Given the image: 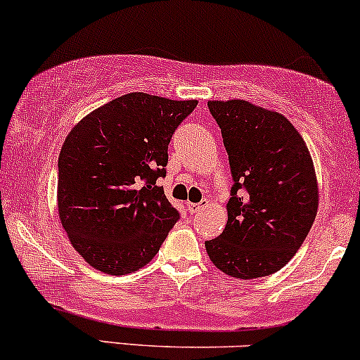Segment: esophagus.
<instances>
[{
	"mask_svg": "<svg viewBox=\"0 0 360 360\" xmlns=\"http://www.w3.org/2000/svg\"><path fill=\"white\" fill-rule=\"evenodd\" d=\"M207 199H202L201 202H188V210H189V213H198V211H201V210H205V207L207 206Z\"/></svg>",
	"mask_w": 360,
	"mask_h": 360,
	"instance_id": "esophagus-1",
	"label": "esophagus"
}]
</instances>
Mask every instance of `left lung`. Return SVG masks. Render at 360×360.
Listing matches in <instances>:
<instances>
[{"mask_svg":"<svg viewBox=\"0 0 360 360\" xmlns=\"http://www.w3.org/2000/svg\"><path fill=\"white\" fill-rule=\"evenodd\" d=\"M233 174L228 223L206 241L216 268L235 278L278 271L309 235L319 207L314 161L304 137L278 112L246 101H210Z\"/></svg>","mask_w":360,"mask_h":360,"instance_id":"1","label":"left lung"}]
</instances>
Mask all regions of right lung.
<instances>
[{
	"label": "right lung",
	"mask_w": 360,
	"mask_h": 360,
	"mask_svg": "<svg viewBox=\"0 0 360 360\" xmlns=\"http://www.w3.org/2000/svg\"><path fill=\"white\" fill-rule=\"evenodd\" d=\"M198 101L132 92L85 115L58 158V216L95 270L127 275L155 257L179 213L167 201V146Z\"/></svg>",
	"instance_id": "obj_1"
}]
</instances>
